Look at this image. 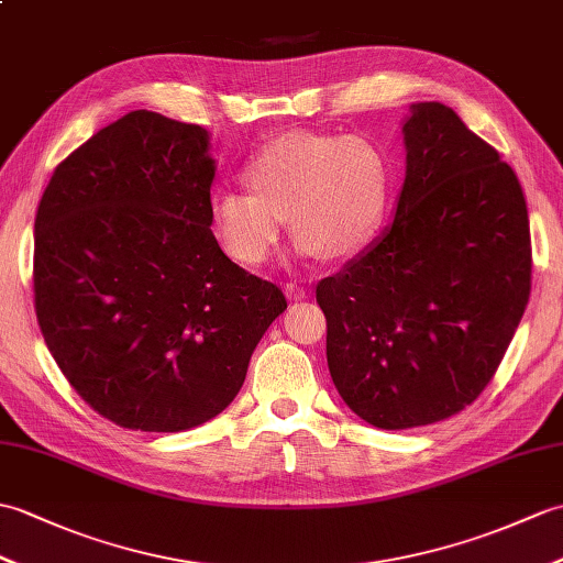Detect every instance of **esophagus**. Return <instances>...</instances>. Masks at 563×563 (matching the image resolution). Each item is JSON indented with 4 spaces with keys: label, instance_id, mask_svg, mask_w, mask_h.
Listing matches in <instances>:
<instances>
[{
    "label": "esophagus",
    "instance_id": "34e87169",
    "mask_svg": "<svg viewBox=\"0 0 563 563\" xmlns=\"http://www.w3.org/2000/svg\"><path fill=\"white\" fill-rule=\"evenodd\" d=\"M285 295H287V299H290V302H299V299L307 297V290H305L302 285H297V283H287L285 285Z\"/></svg>",
    "mask_w": 563,
    "mask_h": 563
}]
</instances>
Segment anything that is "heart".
Masks as SVG:
<instances>
[{
	"instance_id": "b5f03b06",
	"label": "heart",
	"mask_w": 563,
	"mask_h": 563,
	"mask_svg": "<svg viewBox=\"0 0 563 563\" xmlns=\"http://www.w3.org/2000/svg\"><path fill=\"white\" fill-rule=\"evenodd\" d=\"M242 179L250 191L213 196L211 228L222 252L256 268L276 250L285 218L299 256L360 252L386 218L394 167L369 134L287 132L246 161Z\"/></svg>"
}]
</instances>
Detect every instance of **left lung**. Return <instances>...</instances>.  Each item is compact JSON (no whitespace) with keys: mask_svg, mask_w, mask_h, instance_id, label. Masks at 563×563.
<instances>
[{"mask_svg":"<svg viewBox=\"0 0 563 563\" xmlns=\"http://www.w3.org/2000/svg\"><path fill=\"white\" fill-rule=\"evenodd\" d=\"M402 141L394 222L317 285L333 384L378 429L434 424L473 402L530 297L528 206L511 165L441 102H412Z\"/></svg>","mask_w":563,"mask_h":563,"instance_id":"obj_1","label":"left lung"}]
</instances>
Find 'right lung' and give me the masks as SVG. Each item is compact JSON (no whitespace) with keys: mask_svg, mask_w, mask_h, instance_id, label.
I'll use <instances>...</instances> for the list:
<instances>
[{"mask_svg":"<svg viewBox=\"0 0 563 563\" xmlns=\"http://www.w3.org/2000/svg\"><path fill=\"white\" fill-rule=\"evenodd\" d=\"M208 148L203 126L134 110L59 163L37 206L47 350L76 394L124 429L213 420L287 309L213 238Z\"/></svg>","mask_w":563,"mask_h":563,"instance_id":"add662e5","label":"right lung"}]
</instances>
